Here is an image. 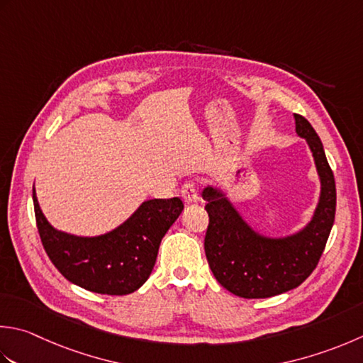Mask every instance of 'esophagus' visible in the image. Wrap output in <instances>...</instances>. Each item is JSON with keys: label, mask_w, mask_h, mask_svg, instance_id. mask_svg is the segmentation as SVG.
Segmentation results:
<instances>
[{"label": "esophagus", "mask_w": 363, "mask_h": 363, "mask_svg": "<svg viewBox=\"0 0 363 363\" xmlns=\"http://www.w3.org/2000/svg\"><path fill=\"white\" fill-rule=\"evenodd\" d=\"M181 195H182V200L186 201L187 204L191 203H196L198 201V190L195 182H186L181 189Z\"/></svg>", "instance_id": "esophagus-1"}]
</instances>
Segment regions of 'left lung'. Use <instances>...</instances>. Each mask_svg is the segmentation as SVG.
I'll return each instance as SVG.
<instances>
[{"mask_svg": "<svg viewBox=\"0 0 363 363\" xmlns=\"http://www.w3.org/2000/svg\"><path fill=\"white\" fill-rule=\"evenodd\" d=\"M296 133L307 141L319 177L313 216L288 236H267L247 222L220 186H206L209 226L204 252L217 281L234 296L266 299L301 285L315 271L335 218V179L321 140L307 119L294 115Z\"/></svg>", "mask_w": 363, "mask_h": 363, "instance_id": "8db88e82", "label": "left lung"}]
</instances>
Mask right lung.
<instances>
[{
  "label": "right lung",
  "mask_w": 363,
  "mask_h": 363,
  "mask_svg": "<svg viewBox=\"0 0 363 363\" xmlns=\"http://www.w3.org/2000/svg\"><path fill=\"white\" fill-rule=\"evenodd\" d=\"M33 203L42 245L55 267L74 285L108 296L130 294L143 286L157 259L162 238L184 209L179 198L147 200L115 230L75 236L50 225L34 187Z\"/></svg>",
  "instance_id": "obj_1"
}]
</instances>
